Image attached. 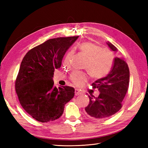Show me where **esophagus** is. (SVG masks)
I'll return each instance as SVG.
<instances>
[{
	"instance_id": "esophagus-1",
	"label": "esophagus",
	"mask_w": 148,
	"mask_h": 148,
	"mask_svg": "<svg viewBox=\"0 0 148 148\" xmlns=\"http://www.w3.org/2000/svg\"><path fill=\"white\" fill-rule=\"evenodd\" d=\"M81 92L79 90H78L77 89H75V95L77 96L79 95H81Z\"/></svg>"
}]
</instances>
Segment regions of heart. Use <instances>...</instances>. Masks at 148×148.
I'll return each mask as SVG.
<instances>
[{"mask_svg":"<svg viewBox=\"0 0 148 148\" xmlns=\"http://www.w3.org/2000/svg\"><path fill=\"white\" fill-rule=\"evenodd\" d=\"M77 49L86 58L83 69L88 71L91 77L93 79H99L108 74L114 61L111 52L90 42L79 44L77 45ZM71 55V53H68L65 62L68 60ZM69 79L74 85L81 87L87 81L88 76L86 72L75 71L72 72Z\"/></svg>","mask_w":148,"mask_h":148,"instance_id":"heart-1","label":"heart"}]
</instances>
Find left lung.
Returning <instances> with one entry per match:
<instances>
[{"label":"left lung","mask_w":148,"mask_h":148,"mask_svg":"<svg viewBox=\"0 0 148 148\" xmlns=\"http://www.w3.org/2000/svg\"><path fill=\"white\" fill-rule=\"evenodd\" d=\"M112 51L117 48L108 42ZM130 71L127 64L123 60L116 57L111 72L105 77L92 83L93 89L100 92L98 97L89 95L90 103L85 111L91 118L103 119L114 115L122 108L123 100L129 86Z\"/></svg>","instance_id":"1"}]
</instances>
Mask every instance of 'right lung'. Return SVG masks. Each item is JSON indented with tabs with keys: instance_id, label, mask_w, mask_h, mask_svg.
I'll return each mask as SVG.
<instances>
[{
	"instance_id": "1",
	"label": "right lung",
	"mask_w": 148,
	"mask_h": 148,
	"mask_svg": "<svg viewBox=\"0 0 148 148\" xmlns=\"http://www.w3.org/2000/svg\"><path fill=\"white\" fill-rule=\"evenodd\" d=\"M79 36L57 37L29 50L22 60L15 90L22 108L36 120L59 118L65 103L74 96V88L53 86L55 69L61 67L65 52Z\"/></svg>"
}]
</instances>
